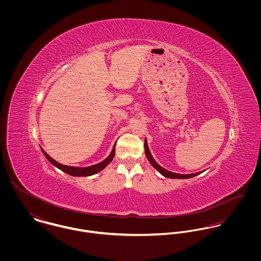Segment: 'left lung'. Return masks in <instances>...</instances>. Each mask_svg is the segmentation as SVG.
<instances>
[{
    "label": "left lung",
    "instance_id": "left-lung-1",
    "mask_svg": "<svg viewBox=\"0 0 261 261\" xmlns=\"http://www.w3.org/2000/svg\"><path fill=\"white\" fill-rule=\"evenodd\" d=\"M145 152H146V155H147V159L149 160L150 165L159 172L161 173L164 177L166 178H171V179H189V178H193L197 175H199L201 172L199 173H195V174H187V175H182V174H177V173H173V172H170L166 169H164L163 167H161L155 161L154 159L152 158L150 151H149V146H148V143H147V139L145 140Z\"/></svg>",
    "mask_w": 261,
    "mask_h": 261
}]
</instances>
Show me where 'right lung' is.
<instances>
[{
	"label": "right lung",
	"mask_w": 261,
	"mask_h": 261,
	"mask_svg": "<svg viewBox=\"0 0 261 261\" xmlns=\"http://www.w3.org/2000/svg\"><path fill=\"white\" fill-rule=\"evenodd\" d=\"M116 144V143H115ZM115 144L112 148V151L110 153V155L103 160L102 162L96 164V165H93V166H89V167H84V168H80V167H71V166H65V165H62L58 162H56L54 159H52L44 149L41 148V150L43 152V154L45 155V158L53 165L55 166L56 168H58L59 170H61L62 172L70 175V176H73V177H88V176H92V175H95L97 174L98 172L102 171L113 159L114 154H115Z\"/></svg>",
	"instance_id": "right-lung-1"
}]
</instances>
